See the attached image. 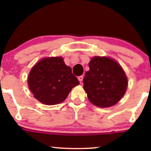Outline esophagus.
<instances>
[{"instance_id":"34e87169","label":"esophagus","mask_w":151,"mask_h":151,"mask_svg":"<svg viewBox=\"0 0 151 151\" xmlns=\"http://www.w3.org/2000/svg\"><path fill=\"white\" fill-rule=\"evenodd\" d=\"M83 77H84L83 76H79V77H78V80L80 81V82H81L83 80Z\"/></svg>"}]
</instances>
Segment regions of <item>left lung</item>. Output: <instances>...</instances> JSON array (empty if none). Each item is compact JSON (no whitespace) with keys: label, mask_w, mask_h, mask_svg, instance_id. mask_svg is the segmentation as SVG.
I'll use <instances>...</instances> for the list:
<instances>
[{"label":"left lung","mask_w":151,"mask_h":151,"mask_svg":"<svg viewBox=\"0 0 151 151\" xmlns=\"http://www.w3.org/2000/svg\"><path fill=\"white\" fill-rule=\"evenodd\" d=\"M89 67L83 84L90 102L101 108L115 105L127 89V77L122 67L106 57H93Z\"/></svg>","instance_id":"8db88e82"}]
</instances>
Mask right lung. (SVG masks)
I'll return each mask as SVG.
<instances>
[{
    "mask_svg": "<svg viewBox=\"0 0 151 151\" xmlns=\"http://www.w3.org/2000/svg\"><path fill=\"white\" fill-rule=\"evenodd\" d=\"M27 83L36 99L44 104L55 105L65 101L79 81L63 58L52 57L42 59L32 67Z\"/></svg>",
    "mask_w": 151,
    "mask_h": 151,
    "instance_id": "add662e5",
    "label": "right lung"
}]
</instances>
